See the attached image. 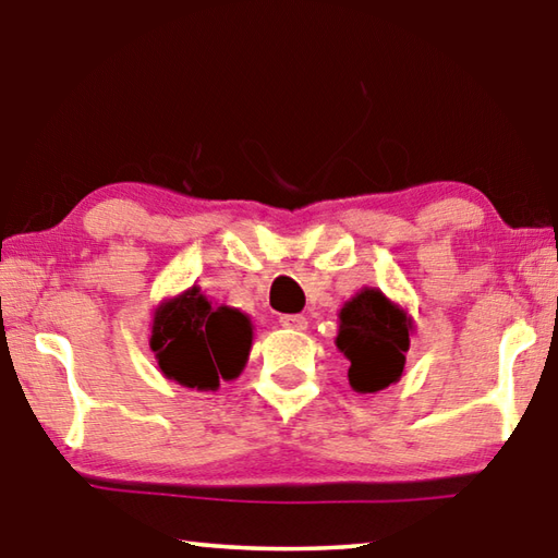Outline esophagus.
Listing matches in <instances>:
<instances>
[{"instance_id":"1","label":"esophagus","mask_w":558,"mask_h":558,"mask_svg":"<svg viewBox=\"0 0 558 558\" xmlns=\"http://www.w3.org/2000/svg\"><path fill=\"white\" fill-rule=\"evenodd\" d=\"M280 325L288 327V329H305L307 327V317H302V315H282L280 317Z\"/></svg>"}]
</instances>
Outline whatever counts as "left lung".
I'll return each instance as SVG.
<instances>
[{"mask_svg":"<svg viewBox=\"0 0 558 558\" xmlns=\"http://www.w3.org/2000/svg\"><path fill=\"white\" fill-rule=\"evenodd\" d=\"M413 319L379 288H362L339 310L335 344L349 359V386L376 393L401 379Z\"/></svg>","mask_w":558,"mask_h":558,"instance_id":"1","label":"left lung"}]
</instances>
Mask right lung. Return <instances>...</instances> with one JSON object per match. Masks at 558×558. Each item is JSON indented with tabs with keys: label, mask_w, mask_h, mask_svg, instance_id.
I'll use <instances>...</instances> for the list:
<instances>
[{
	"label": "right lung",
	"mask_w": 558,
	"mask_h": 558,
	"mask_svg": "<svg viewBox=\"0 0 558 558\" xmlns=\"http://www.w3.org/2000/svg\"><path fill=\"white\" fill-rule=\"evenodd\" d=\"M149 332L159 372L196 391H216L221 381H233L253 344L251 317L216 305L199 286L159 302Z\"/></svg>",
	"instance_id": "1"
}]
</instances>
